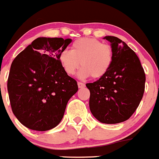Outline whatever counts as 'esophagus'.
<instances>
[{"mask_svg":"<svg viewBox=\"0 0 159 159\" xmlns=\"http://www.w3.org/2000/svg\"><path fill=\"white\" fill-rule=\"evenodd\" d=\"M77 84H78L79 88H84V86H85V84H83V83H81V82H78Z\"/></svg>","mask_w":159,"mask_h":159,"instance_id":"1","label":"esophagus"}]
</instances>
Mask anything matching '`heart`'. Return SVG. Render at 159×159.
I'll return each mask as SVG.
<instances>
[{
    "instance_id": "heart-1",
    "label": "heart",
    "mask_w": 159,
    "mask_h": 159,
    "mask_svg": "<svg viewBox=\"0 0 159 159\" xmlns=\"http://www.w3.org/2000/svg\"><path fill=\"white\" fill-rule=\"evenodd\" d=\"M59 61L67 75H74L81 65L80 78L100 79L111 66L113 50L96 39L81 38L73 42L71 51L63 50L60 53Z\"/></svg>"
}]
</instances>
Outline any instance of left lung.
I'll return each mask as SVG.
<instances>
[{"label": "left lung", "instance_id": "obj_1", "mask_svg": "<svg viewBox=\"0 0 159 159\" xmlns=\"http://www.w3.org/2000/svg\"><path fill=\"white\" fill-rule=\"evenodd\" d=\"M113 50V62L106 75L87 84L89 107L94 117L107 124L124 122L134 114L143 99L146 75L137 55L125 42L107 36Z\"/></svg>", "mask_w": 159, "mask_h": 159}]
</instances>
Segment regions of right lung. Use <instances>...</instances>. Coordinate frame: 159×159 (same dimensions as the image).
Masks as SVG:
<instances>
[{"instance_id":"obj_1","label":"right lung","mask_w":159,"mask_h":159,"mask_svg":"<svg viewBox=\"0 0 159 159\" xmlns=\"http://www.w3.org/2000/svg\"><path fill=\"white\" fill-rule=\"evenodd\" d=\"M71 39L39 37L16 56L8 78V97L14 116L31 130L44 131L57 127L66 106L78 91L67 75L59 55Z\"/></svg>"}]
</instances>
